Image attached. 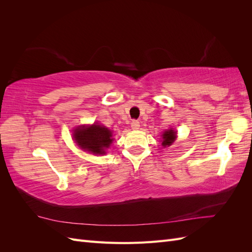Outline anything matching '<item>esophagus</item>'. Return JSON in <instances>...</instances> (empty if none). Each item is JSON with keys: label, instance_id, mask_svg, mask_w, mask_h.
Listing matches in <instances>:
<instances>
[{"label": "esophagus", "instance_id": "34e87169", "mask_svg": "<svg viewBox=\"0 0 252 252\" xmlns=\"http://www.w3.org/2000/svg\"><path fill=\"white\" fill-rule=\"evenodd\" d=\"M131 128L133 129V130H136V129L140 128V122L136 121V120H133L131 122Z\"/></svg>", "mask_w": 252, "mask_h": 252}]
</instances>
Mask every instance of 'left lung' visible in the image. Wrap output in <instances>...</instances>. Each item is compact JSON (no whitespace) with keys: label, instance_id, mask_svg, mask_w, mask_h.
Masks as SVG:
<instances>
[{"label":"left lung","instance_id":"obj_1","mask_svg":"<svg viewBox=\"0 0 252 252\" xmlns=\"http://www.w3.org/2000/svg\"><path fill=\"white\" fill-rule=\"evenodd\" d=\"M163 138H162V145L163 147H168L170 145L174 142L175 140V132L173 131V129H169V130H167L163 133Z\"/></svg>","mask_w":252,"mask_h":252}]
</instances>
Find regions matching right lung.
Listing matches in <instances>:
<instances>
[{
	"label": "right lung",
	"instance_id": "right-lung-1",
	"mask_svg": "<svg viewBox=\"0 0 252 252\" xmlns=\"http://www.w3.org/2000/svg\"><path fill=\"white\" fill-rule=\"evenodd\" d=\"M73 136L79 146L94 155H103L112 142V133L108 128L94 124L90 127H79Z\"/></svg>",
	"mask_w": 252,
	"mask_h": 252
}]
</instances>
